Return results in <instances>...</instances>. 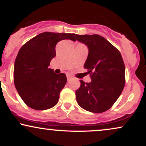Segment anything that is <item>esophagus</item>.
<instances>
[{"label":"esophagus","instance_id":"1","mask_svg":"<svg viewBox=\"0 0 146 146\" xmlns=\"http://www.w3.org/2000/svg\"><path fill=\"white\" fill-rule=\"evenodd\" d=\"M66 78H67V80H71L72 77H71V75H66Z\"/></svg>","mask_w":146,"mask_h":146}]
</instances>
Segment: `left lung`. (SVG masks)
<instances>
[{"label": "left lung", "mask_w": 146, "mask_h": 146, "mask_svg": "<svg viewBox=\"0 0 146 146\" xmlns=\"http://www.w3.org/2000/svg\"><path fill=\"white\" fill-rule=\"evenodd\" d=\"M74 36L88 48L84 68L91 78L89 83L80 80V87L75 91L77 102L87 111L103 113L111 108L124 88L123 58L120 52L100 35Z\"/></svg>", "instance_id": "obj_1"}]
</instances>
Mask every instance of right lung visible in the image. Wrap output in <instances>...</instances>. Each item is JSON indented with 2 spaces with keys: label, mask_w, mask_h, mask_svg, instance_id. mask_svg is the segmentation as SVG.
Returning a JSON list of instances; mask_svg holds the SVG:
<instances>
[{
  "label": "right lung",
  "mask_w": 146,
  "mask_h": 146,
  "mask_svg": "<svg viewBox=\"0 0 146 146\" xmlns=\"http://www.w3.org/2000/svg\"><path fill=\"white\" fill-rule=\"evenodd\" d=\"M63 40L76 41L74 33L44 32L23 45L14 63V84L23 102L35 110L55 106L67 82L64 73L56 74L48 68L56 56L57 43Z\"/></svg>",
  "instance_id": "right-lung-1"
}]
</instances>
